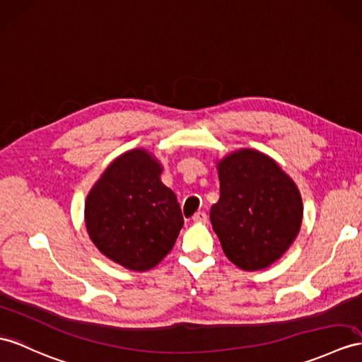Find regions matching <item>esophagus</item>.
<instances>
[{"instance_id": "esophagus-1", "label": "esophagus", "mask_w": 362, "mask_h": 362, "mask_svg": "<svg viewBox=\"0 0 362 362\" xmlns=\"http://www.w3.org/2000/svg\"><path fill=\"white\" fill-rule=\"evenodd\" d=\"M192 219L195 223H206L207 221V214H206V211H197Z\"/></svg>"}]
</instances>
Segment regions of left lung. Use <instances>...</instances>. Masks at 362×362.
<instances>
[{
    "mask_svg": "<svg viewBox=\"0 0 362 362\" xmlns=\"http://www.w3.org/2000/svg\"><path fill=\"white\" fill-rule=\"evenodd\" d=\"M219 201L210 221L226 257L247 272L272 266L288 250L303 223V199L279 164L255 148L216 163Z\"/></svg>",
    "mask_w": 362,
    "mask_h": 362,
    "instance_id": "8db88e82",
    "label": "left lung"
}]
</instances>
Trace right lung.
I'll return each instance as SVG.
<instances>
[{
  "mask_svg": "<svg viewBox=\"0 0 362 362\" xmlns=\"http://www.w3.org/2000/svg\"><path fill=\"white\" fill-rule=\"evenodd\" d=\"M163 165L146 148L119 155L86 198L84 219L104 257L134 272L160 264L184 219L176 195L161 181Z\"/></svg>",
  "mask_w": 362,
  "mask_h": 362,
  "instance_id": "right-lung-1",
  "label": "right lung"
}]
</instances>
